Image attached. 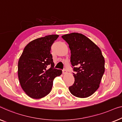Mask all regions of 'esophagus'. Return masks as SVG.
<instances>
[{
  "label": "esophagus",
  "mask_w": 122,
  "mask_h": 122,
  "mask_svg": "<svg viewBox=\"0 0 122 122\" xmlns=\"http://www.w3.org/2000/svg\"><path fill=\"white\" fill-rule=\"evenodd\" d=\"M66 73H67V71H66V70L63 69V70H62V73H63V74H66Z\"/></svg>",
  "instance_id": "34e87169"
}]
</instances>
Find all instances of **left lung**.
Returning a JSON list of instances; mask_svg holds the SVG:
<instances>
[{
    "label": "left lung",
    "instance_id": "left-lung-1",
    "mask_svg": "<svg viewBox=\"0 0 122 122\" xmlns=\"http://www.w3.org/2000/svg\"><path fill=\"white\" fill-rule=\"evenodd\" d=\"M69 45L75 82L69 87L72 95L86 98L99 87L104 74V59L100 49L82 34L72 32L62 36Z\"/></svg>",
    "mask_w": 122,
    "mask_h": 122
}]
</instances>
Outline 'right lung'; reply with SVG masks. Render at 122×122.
Listing matches in <instances>:
<instances>
[{
  "label": "right lung",
  "mask_w": 122,
  "mask_h": 122,
  "mask_svg": "<svg viewBox=\"0 0 122 122\" xmlns=\"http://www.w3.org/2000/svg\"><path fill=\"white\" fill-rule=\"evenodd\" d=\"M58 37V35H50L31 41L25 46L19 60L20 85L32 98L47 96L52 90L54 78L62 74L61 70L54 68L50 54L51 46Z\"/></svg>",
  "instance_id": "right-lung-1"
}]
</instances>
